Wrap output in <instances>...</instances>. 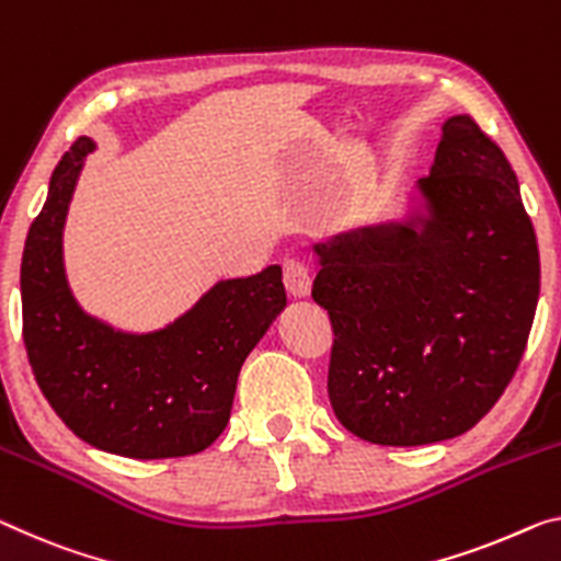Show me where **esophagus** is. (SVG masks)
<instances>
[{
  "label": "esophagus",
  "instance_id": "esophagus-1",
  "mask_svg": "<svg viewBox=\"0 0 561 561\" xmlns=\"http://www.w3.org/2000/svg\"><path fill=\"white\" fill-rule=\"evenodd\" d=\"M283 283L290 298H308L310 286H313V275H310L308 265L300 261H286L283 265Z\"/></svg>",
  "mask_w": 561,
  "mask_h": 561
}]
</instances>
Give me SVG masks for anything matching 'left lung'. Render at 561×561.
Returning a JSON list of instances; mask_svg holds the SVG:
<instances>
[{
	"instance_id": "left-lung-1",
	"label": "left lung",
	"mask_w": 561,
	"mask_h": 561,
	"mask_svg": "<svg viewBox=\"0 0 561 561\" xmlns=\"http://www.w3.org/2000/svg\"><path fill=\"white\" fill-rule=\"evenodd\" d=\"M419 191L424 218L316 245L310 296L333 329L331 407L381 446L477 426L519 368L539 300L537 236L516 175L473 117L446 119Z\"/></svg>"
}]
</instances>
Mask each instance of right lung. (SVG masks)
<instances>
[{
  "label": "right lung",
  "instance_id": "right-lung-1",
  "mask_svg": "<svg viewBox=\"0 0 561 561\" xmlns=\"http://www.w3.org/2000/svg\"><path fill=\"white\" fill-rule=\"evenodd\" d=\"M92 148L80 137L62 154L24 243L22 335L32 374L82 442L130 459L191 456L222 434L240 366L286 308L280 265L218 283L154 333H119L84 316L65 280L62 226Z\"/></svg>",
  "mask_w": 561,
  "mask_h": 561
}]
</instances>
